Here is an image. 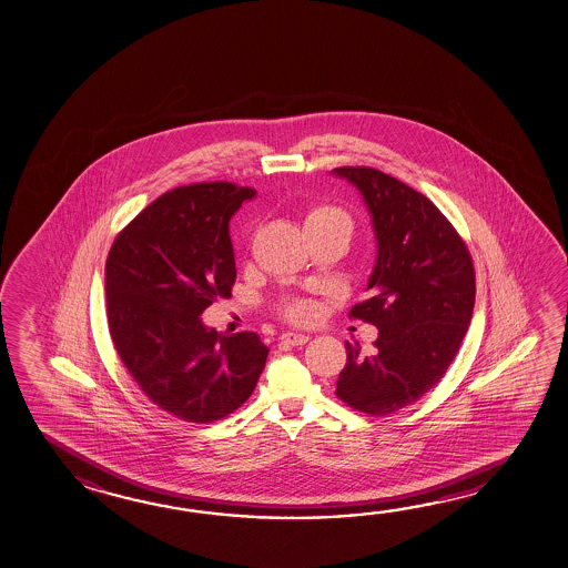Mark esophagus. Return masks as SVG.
<instances>
[{"mask_svg":"<svg viewBox=\"0 0 568 568\" xmlns=\"http://www.w3.org/2000/svg\"><path fill=\"white\" fill-rule=\"evenodd\" d=\"M307 341L308 335H303V333H283V335H281V343L288 345V347H301V345H305Z\"/></svg>","mask_w":568,"mask_h":568,"instance_id":"obj_1","label":"esophagus"}]
</instances>
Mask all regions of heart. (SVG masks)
Here are the masks:
<instances>
[{
  "instance_id": "heart-1",
  "label": "heart",
  "mask_w": 568,
  "mask_h": 568,
  "mask_svg": "<svg viewBox=\"0 0 568 568\" xmlns=\"http://www.w3.org/2000/svg\"><path fill=\"white\" fill-rule=\"evenodd\" d=\"M323 225H343L348 231L353 230V221L347 213L338 207H333V205H317L307 211L305 230L323 227ZM277 313L291 325H307L317 315V307L307 298L288 297L283 298L277 305Z\"/></svg>"
}]
</instances>
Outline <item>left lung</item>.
Here are the masks:
<instances>
[{
  "instance_id": "left-lung-1",
  "label": "left lung",
  "mask_w": 568,
  "mask_h": 568,
  "mask_svg": "<svg viewBox=\"0 0 568 568\" xmlns=\"http://www.w3.org/2000/svg\"><path fill=\"white\" fill-rule=\"evenodd\" d=\"M335 173L363 193L378 243L371 297L348 311L378 328L377 351L365 357L345 343L335 395L385 417L435 387L457 357L475 307V267L467 243L423 193L373 168Z\"/></svg>"
}]
</instances>
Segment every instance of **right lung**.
Returning <instances> with one entry per match:
<instances>
[{
  "label": "right lung",
  "mask_w": 568,
  "mask_h": 568,
  "mask_svg": "<svg viewBox=\"0 0 568 568\" xmlns=\"http://www.w3.org/2000/svg\"><path fill=\"white\" fill-rule=\"evenodd\" d=\"M255 193L230 181L168 191L118 233L105 261L108 325L121 363L151 403L187 423L240 408L267 361L257 333L223 335L200 317L231 297L230 220Z\"/></svg>",
  "instance_id": "right-lung-1"
}]
</instances>
